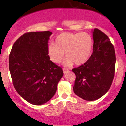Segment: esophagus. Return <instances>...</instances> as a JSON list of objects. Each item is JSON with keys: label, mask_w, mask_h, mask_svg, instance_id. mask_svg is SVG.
<instances>
[{"label": "esophagus", "mask_w": 126, "mask_h": 126, "mask_svg": "<svg viewBox=\"0 0 126 126\" xmlns=\"http://www.w3.org/2000/svg\"><path fill=\"white\" fill-rule=\"evenodd\" d=\"M62 70H63V72H64V74H65V73H66L67 72H68V71H69L67 69H65V68H63L62 69Z\"/></svg>", "instance_id": "34e87169"}]
</instances>
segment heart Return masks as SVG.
Wrapping results in <instances>:
<instances>
[{"label":"heart","mask_w":126,"mask_h":126,"mask_svg":"<svg viewBox=\"0 0 126 126\" xmlns=\"http://www.w3.org/2000/svg\"><path fill=\"white\" fill-rule=\"evenodd\" d=\"M93 49V39L87 33H62L58 35L54 45H50L47 50L50 59L55 64L67 58L64 64L69 65L74 63L81 65L90 59Z\"/></svg>","instance_id":"1"}]
</instances>
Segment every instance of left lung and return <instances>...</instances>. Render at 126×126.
<instances>
[{
	"label": "left lung",
	"instance_id": "8db88e82",
	"mask_svg": "<svg viewBox=\"0 0 126 126\" xmlns=\"http://www.w3.org/2000/svg\"><path fill=\"white\" fill-rule=\"evenodd\" d=\"M92 33L93 53L86 63L72 69L76 74L73 91L86 101L96 100L108 92L114 78L116 61L109 37L97 28Z\"/></svg>",
	"mask_w": 126,
	"mask_h": 126
}]
</instances>
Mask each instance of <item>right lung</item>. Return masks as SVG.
Segmentation results:
<instances>
[{
    "label": "right lung",
    "instance_id": "right-lung-1",
    "mask_svg": "<svg viewBox=\"0 0 126 126\" xmlns=\"http://www.w3.org/2000/svg\"><path fill=\"white\" fill-rule=\"evenodd\" d=\"M49 31L29 32L14 42L9 68L14 88L22 98L36 105L50 100L64 73L48 55Z\"/></svg>",
    "mask_w": 126,
    "mask_h": 126
}]
</instances>
